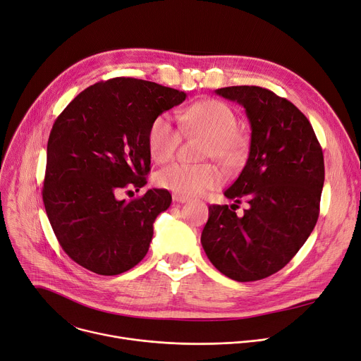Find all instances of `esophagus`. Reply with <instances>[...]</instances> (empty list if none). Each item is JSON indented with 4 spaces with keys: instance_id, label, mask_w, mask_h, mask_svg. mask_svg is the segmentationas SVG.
I'll return each instance as SVG.
<instances>
[{
    "instance_id": "1",
    "label": "esophagus",
    "mask_w": 361,
    "mask_h": 361,
    "mask_svg": "<svg viewBox=\"0 0 361 361\" xmlns=\"http://www.w3.org/2000/svg\"><path fill=\"white\" fill-rule=\"evenodd\" d=\"M173 200L177 202V203H187V202H188V197H185V196H183V195L174 193V195H173Z\"/></svg>"
}]
</instances>
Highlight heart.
<instances>
[{"mask_svg":"<svg viewBox=\"0 0 361 361\" xmlns=\"http://www.w3.org/2000/svg\"><path fill=\"white\" fill-rule=\"evenodd\" d=\"M177 118L187 133L206 136L203 157L215 158L226 166H237L245 155V137L235 128L234 111L221 101L202 99L178 111ZM180 143V128L168 114H159L147 128V147L152 158L168 162L174 158ZM159 187L183 196H196L224 183L221 169L212 164H171L155 177Z\"/></svg>","mask_w":361,"mask_h":361,"instance_id":"heart-1","label":"heart"}]
</instances>
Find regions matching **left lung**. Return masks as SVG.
<instances>
[{
  "label": "left lung",
  "mask_w": 361,
  "mask_h": 361,
  "mask_svg": "<svg viewBox=\"0 0 361 361\" xmlns=\"http://www.w3.org/2000/svg\"><path fill=\"white\" fill-rule=\"evenodd\" d=\"M245 108L252 127L249 159L225 190L234 204H211L202 245L214 267L234 281H259L282 269L319 218L324 152L310 121L294 104L259 86L215 90ZM250 207L243 217L236 203Z\"/></svg>",
  "instance_id": "8db88e82"
}]
</instances>
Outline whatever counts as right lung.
I'll list each match as a JSON object with an SVG mask.
<instances>
[{
    "instance_id": "1",
    "label": "right lung",
    "mask_w": 361,
    "mask_h": 361,
    "mask_svg": "<svg viewBox=\"0 0 361 361\" xmlns=\"http://www.w3.org/2000/svg\"><path fill=\"white\" fill-rule=\"evenodd\" d=\"M184 99L173 87L116 78L80 92L55 120L42 199L63 250L87 271L120 275L146 256L154 222L173 199L164 188L128 202L117 195L146 184L147 128Z\"/></svg>"
}]
</instances>
